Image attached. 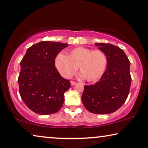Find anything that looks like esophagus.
<instances>
[{"mask_svg":"<svg viewBox=\"0 0 148 148\" xmlns=\"http://www.w3.org/2000/svg\"><path fill=\"white\" fill-rule=\"evenodd\" d=\"M70 84H71V86H74L76 84V82L74 81H70Z\"/></svg>","mask_w":148,"mask_h":148,"instance_id":"34e87169","label":"esophagus"}]
</instances>
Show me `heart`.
I'll use <instances>...</instances> for the list:
<instances>
[{
    "label": "heart",
    "mask_w": 148,
    "mask_h": 148,
    "mask_svg": "<svg viewBox=\"0 0 148 148\" xmlns=\"http://www.w3.org/2000/svg\"><path fill=\"white\" fill-rule=\"evenodd\" d=\"M55 66L64 78H70L78 70L79 76L88 82H97L103 76L107 66V57L101 50L79 47L70 51L68 56L59 53L55 60Z\"/></svg>",
    "instance_id": "1"
}]
</instances>
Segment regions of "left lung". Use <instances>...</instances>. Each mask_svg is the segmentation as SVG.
Instances as JSON below:
<instances>
[{
	"label": "left lung",
	"mask_w": 148,
	"mask_h": 148,
	"mask_svg": "<svg viewBox=\"0 0 148 148\" xmlns=\"http://www.w3.org/2000/svg\"><path fill=\"white\" fill-rule=\"evenodd\" d=\"M107 57L105 73L93 85L84 86L82 101L95 114H109L124 104L130 91V62L123 49L110 43H95Z\"/></svg>",
	"instance_id": "obj_1"
}]
</instances>
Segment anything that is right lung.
<instances>
[{"instance_id":"add662e5","label":"right lung","mask_w":148,"mask_h":148,"mask_svg":"<svg viewBox=\"0 0 148 148\" xmlns=\"http://www.w3.org/2000/svg\"><path fill=\"white\" fill-rule=\"evenodd\" d=\"M67 43L41 41L27 49L21 60L18 84L21 98L30 110L51 114L61 109L64 93L70 88L55 68V59Z\"/></svg>"}]
</instances>
